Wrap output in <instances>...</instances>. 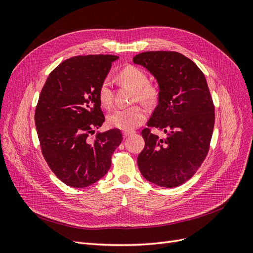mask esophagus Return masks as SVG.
<instances>
[{"instance_id": "obj_1", "label": "esophagus", "mask_w": 253, "mask_h": 253, "mask_svg": "<svg viewBox=\"0 0 253 253\" xmlns=\"http://www.w3.org/2000/svg\"><path fill=\"white\" fill-rule=\"evenodd\" d=\"M134 132H131V131H125L124 133H122V136H124V138H127L128 136H131Z\"/></svg>"}]
</instances>
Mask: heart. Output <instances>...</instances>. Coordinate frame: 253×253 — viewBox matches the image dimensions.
I'll return each mask as SVG.
<instances>
[{"instance_id":"1","label":"heart","mask_w":253,"mask_h":253,"mask_svg":"<svg viewBox=\"0 0 253 253\" xmlns=\"http://www.w3.org/2000/svg\"><path fill=\"white\" fill-rule=\"evenodd\" d=\"M119 80L132 87L135 91L134 98L139 101L152 104L158 97L157 88L149 83L148 76L140 68L136 66H127L118 75ZM99 102L104 108H110L113 103V91L109 79H104L98 89ZM147 112L140 105H133L126 109H116L108 115V124L122 131H132L141 126Z\"/></svg>"}]
</instances>
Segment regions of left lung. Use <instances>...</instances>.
I'll return each instance as SVG.
<instances>
[{"instance_id":"8db88e82","label":"left lung","mask_w":253,"mask_h":253,"mask_svg":"<svg viewBox=\"0 0 253 253\" xmlns=\"http://www.w3.org/2000/svg\"><path fill=\"white\" fill-rule=\"evenodd\" d=\"M133 62L157 81L158 104L148 126L164 129L166 138L144 128V149L137 158L143 177L165 188L189 180L203 164L214 127V105L205 75L176 51H145Z\"/></svg>"}]
</instances>
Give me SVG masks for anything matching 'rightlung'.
Returning a JSON list of instances; mask_svg holds the SVG:
<instances>
[{"mask_svg": "<svg viewBox=\"0 0 253 253\" xmlns=\"http://www.w3.org/2000/svg\"><path fill=\"white\" fill-rule=\"evenodd\" d=\"M117 56L74 57L58 65L45 82L35 122L42 154L57 177L73 188L93 185L108 173L120 129L95 133L104 122L98 89Z\"/></svg>", "mask_w": 253, "mask_h": 253, "instance_id": "obj_1", "label": "right lung"}]
</instances>
